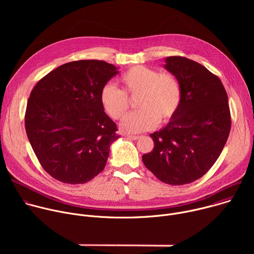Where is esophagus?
Masks as SVG:
<instances>
[{"label":"esophagus","instance_id":"1","mask_svg":"<svg viewBox=\"0 0 254 254\" xmlns=\"http://www.w3.org/2000/svg\"><path fill=\"white\" fill-rule=\"evenodd\" d=\"M126 137H127V138H128V139H133V140H135V139H137L139 136H138V135H130V134H127V135H126Z\"/></svg>","mask_w":254,"mask_h":254}]
</instances>
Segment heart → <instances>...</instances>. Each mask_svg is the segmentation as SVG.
Listing matches in <instances>:
<instances>
[{
	"label": "heart",
	"mask_w": 254,
	"mask_h": 254,
	"mask_svg": "<svg viewBox=\"0 0 254 254\" xmlns=\"http://www.w3.org/2000/svg\"><path fill=\"white\" fill-rule=\"evenodd\" d=\"M123 90L112 83H105L99 92L103 111L114 120H121L129 107L127 96H136L138 111L127 116L121 124L125 132L137 133L154 128L158 122L166 124L177 114L182 89L176 78L168 72L136 65L120 76Z\"/></svg>",
	"instance_id": "heart-1"
}]
</instances>
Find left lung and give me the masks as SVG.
<instances>
[{"label":"left lung","mask_w":254,"mask_h":254,"mask_svg":"<svg viewBox=\"0 0 254 254\" xmlns=\"http://www.w3.org/2000/svg\"><path fill=\"white\" fill-rule=\"evenodd\" d=\"M165 62L182 100L169 124L150 134L154 149L142 162L162 182L185 185L203 177L225 146L231 128L228 97L219 77L200 63L182 56Z\"/></svg>","instance_id":"obj_1"}]
</instances>
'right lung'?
<instances>
[{"label": "right lung", "mask_w": 254, "mask_h": 254, "mask_svg": "<svg viewBox=\"0 0 254 254\" xmlns=\"http://www.w3.org/2000/svg\"><path fill=\"white\" fill-rule=\"evenodd\" d=\"M118 73L105 61H72L32 89L25 114L27 136L43 169L60 182L84 184L104 169L119 134L99 92Z\"/></svg>", "instance_id": "add662e5"}]
</instances>
